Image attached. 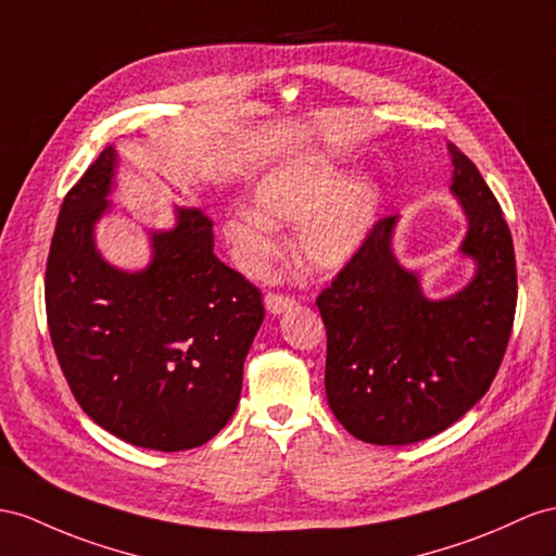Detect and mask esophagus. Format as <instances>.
Masks as SVG:
<instances>
[{
    "instance_id": "34e87169",
    "label": "esophagus",
    "mask_w": 556,
    "mask_h": 556,
    "mask_svg": "<svg viewBox=\"0 0 556 556\" xmlns=\"http://www.w3.org/2000/svg\"><path fill=\"white\" fill-rule=\"evenodd\" d=\"M295 305V298L283 295V293H267L265 295V307L273 312V315H281Z\"/></svg>"
}]
</instances>
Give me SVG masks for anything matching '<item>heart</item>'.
I'll return each mask as SVG.
<instances>
[{
  "label": "heart",
  "instance_id": "1",
  "mask_svg": "<svg viewBox=\"0 0 556 556\" xmlns=\"http://www.w3.org/2000/svg\"><path fill=\"white\" fill-rule=\"evenodd\" d=\"M343 168L321 154H295L255 180L253 206H235L223 235L237 265L265 275L279 255L277 223L298 220L295 251L312 269L343 267L371 235L380 192L371 178L343 180Z\"/></svg>",
  "mask_w": 556,
  "mask_h": 556
}]
</instances>
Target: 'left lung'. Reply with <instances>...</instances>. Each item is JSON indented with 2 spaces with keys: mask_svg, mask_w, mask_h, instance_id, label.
<instances>
[{
  "mask_svg": "<svg viewBox=\"0 0 556 556\" xmlns=\"http://www.w3.org/2000/svg\"><path fill=\"white\" fill-rule=\"evenodd\" d=\"M448 152L475 279L446 301H427L418 277L394 261L388 216L317 295L326 396L366 444H414L460 420L489 392L511 336L517 263L507 220L477 166L453 142Z\"/></svg>",
  "mask_w": 556,
  "mask_h": 556,
  "instance_id": "1",
  "label": "left lung"
}]
</instances>
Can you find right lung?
<instances>
[{"label": "right lung", "instance_id": "add662e5", "mask_svg": "<svg viewBox=\"0 0 556 556\" xmlns=\"http://www.w3.org/2000/svg\"><path fill=\"white\" fill-rule=\"evenodd\" d=\"M112 168L105 148L63 199L45 279L51 343L70 392L103 430L142 448H197L239 404L263 293L213 255V223L197 208L152 237L146 273L110 267L93 223Z\"/></svg>", "mask_w": 556, "mask_h": 556}]
</instances>
